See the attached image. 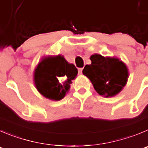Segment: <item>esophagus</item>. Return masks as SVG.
Listing matches in <instances>:
<instances>
[{
    "mask_svg": "<svg viewBox=\"0 0 148 148\" xmlns=\"http://www.w3.org/2000/svg\"><path fill=\"white\" fill-rule=\"evenodd\" d=\"M82 70H83V68L78 69V74H82Z\"/></svg>",
    "mask_w": 148,
    "mask_h": 148,
    "instance_id": "obj_1",
    "label": "esophagus"
}]
</instances>
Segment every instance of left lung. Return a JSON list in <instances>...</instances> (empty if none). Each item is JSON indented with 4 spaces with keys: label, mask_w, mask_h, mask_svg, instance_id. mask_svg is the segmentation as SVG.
Here are the masks:
<instances>
[{
    "label": "left lung",
    "mask_w": 148,
    "mask_h": 148,
    "mask_svg": "<svg viewBox=\"0 0 148 148\" xmlns=\"http://www.w3.org/2000/svg\"><path fill=\"white\" fill-rule=\"evenodd\" d=\"M90 60L91 64L85 66L83 73L97 92L104 97H111L121 91L129 78L126 64L119 58L97 54L91 55Z\"/></svg>",
    "instance_id": "8db88e82"
}]
</instances>
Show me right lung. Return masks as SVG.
Segmentation results:
<instances>
[{
  "mask_svg": "<svg viewBox=\"0 0 148 148\" xmlns=\"http://www.w3.org/2000/svg\"><path fill=\"white\" fill-rule=\"evenodd\" d=\"M78 74L73 64L63 56H49L42 59L34 71L35 86L44 97L59 101L64 97Z\"/></svg>",
  "mask_w": 148,
  "mask_h": 148,
  "instance_id": "1",
  "label": "right lung"
}]
</instances>
